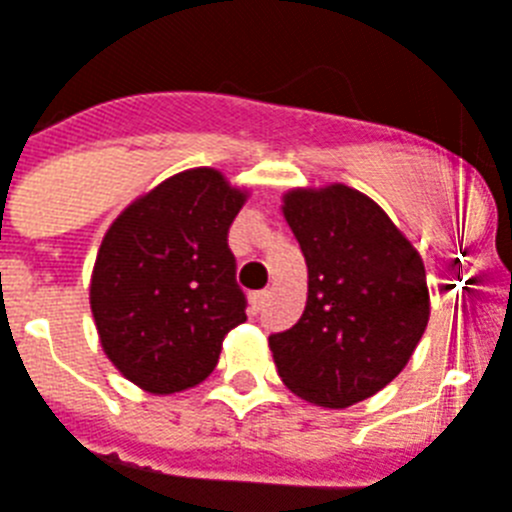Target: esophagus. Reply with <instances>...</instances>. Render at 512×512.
Wrapping results in <instances>:
<instances>
[{"label": "esophagus", "instance_id": "1", "mask_svg": "<svg viewBox=\"0 0 512 512\" xmlns=\"http://www.w3.org/2000/svg\"><path fill=\"white\" fill-rule=\"evenodd\" d=\"M264 304H267V291H256L251 296V310H253V315H256V312H261L264 310Z\"/></svg>", "mask_w": 512, "mask_h": 512}]
</instances>
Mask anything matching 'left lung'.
Segmentation results:
<instances>
[{"label": "left lung", "mask_w": 512, "mask_h": 512, "mask_svg": "<svg viewBox=\"0 0 512 512\" xmlns=\"http://www.w3.org/2000/svg\"><path fill=\"white\" fill-rule=\"evenodd\" d=\"M283 216L307 261L299 323L269 336L285 387L326 408L371 398L406 368L430 320L425 264L358 189H291Z\"/></svg>", "instance_id": "left-lung-1"}]
</instances>
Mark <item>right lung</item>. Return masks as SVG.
<instances>
[{
    "label": "right lung",
    "mask_w": 512,
    "mask_h": 512,
    "mask_svg": "<svg viewBox=\"0 0 512 512\" xmlns=\"http://www.w3.org/2000/svg\"><path fill=\"white\" fill-rule=\"evenodd\" d=\"M248 200L213 168L165 178L106 229L90 310L106 358L154 395L208 379L221 342L245 323L227 235Z\"/></svg>",
    "instance_id": "1"
}]
</instances>
